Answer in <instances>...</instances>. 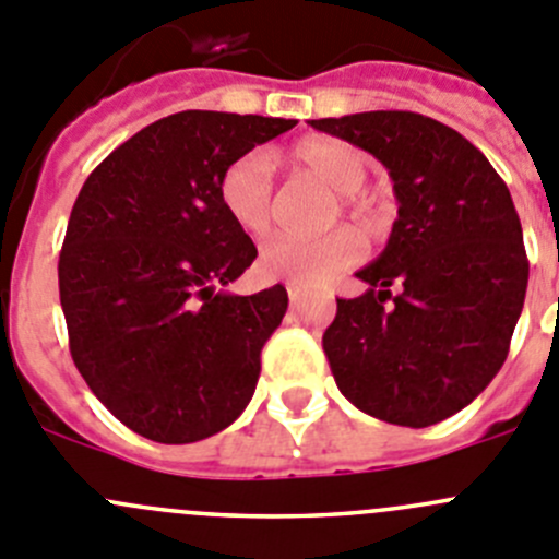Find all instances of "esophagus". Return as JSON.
Listing matches in <instances>:
<instances>
[{
    "instance_id": "obj_1",
    "label": "esophagus",
    "mask_w": 559,
    "mask_h": 559,
    "mask_svg": "<svg viewBox=\"0 0 559 559\" xmlns=\"http://www.w3.org/2000/svg\"><path fill=\"white\" fill-rule=\"evenodd\" d=\"M286 295H289L292 302H297V300H300V297H302V289H300V286L289 284V286H286Z\"/></svg>"
}]
</instances>
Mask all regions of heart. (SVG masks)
Returning a JSON list of instances; mask_svg holds the SVG:
<instances>
[{"label": "heart", "instance_id": "obj_1", "mask_svg": "<svg viewBox=\"0 0 559 559\" xmlns=\"http://www.w3.org/2000/svg\"><path fill=\"white\" fill-rule=\"evenodd\" d=\"M292 164L338 191L346 213L366 218L368 207L357 197L368 177V160L360 150L344 142H306L292 150ZM218 199L226 215L246 235L262 237L275 218L273 155L267 150H251L231 160L218 180ZM360 253V240L346 229L324 231L319 237L275 235L259 251V267L270 278L322 286L352 267Z\"/></svg>", "mask_w": 559, "mask_h": 559}]
</instances>
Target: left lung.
<instances>
[{
    "mask_svg": "<svg viewBox=\"0 0 559 559\" xmlns=\"http://www.w3.org/2000/svg\"><path fill=\"white\" fill-rule=\"evenodd\" d=\"M311 128L371 153L399 202L384 251L355 273L368 289L338 300L322 335L335 384L384 424H440L497 377L522 313L530 262L511 191L475 144L424 114Z\"/></svg>",
    "mask_w": 559,
    "mask_h": 559,
    "instance_id": "obj_1",
    "label": "left lung"
}]
</instances>
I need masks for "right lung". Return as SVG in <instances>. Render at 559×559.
<instances>
[{
  "mask_svg": "<svg viewBox=\"0 0 559 559\" xmlns=\"http://www.w3.org/2000/svg\"><path fill=\"white\" fill-rule=\"evenodd\" d=\"M297 119L180 111L119 144L81 188L59 253V300L75 368L135 435L186 445L251 401L262 346L284 319L281 284L224 286L257 259L218 180Z\"/></svg>",
  "mask_w": 559,
  "mask_h": 559,
  "instance_id": "right-lung-1",
  "label": "right lung"
}]
</instances>
